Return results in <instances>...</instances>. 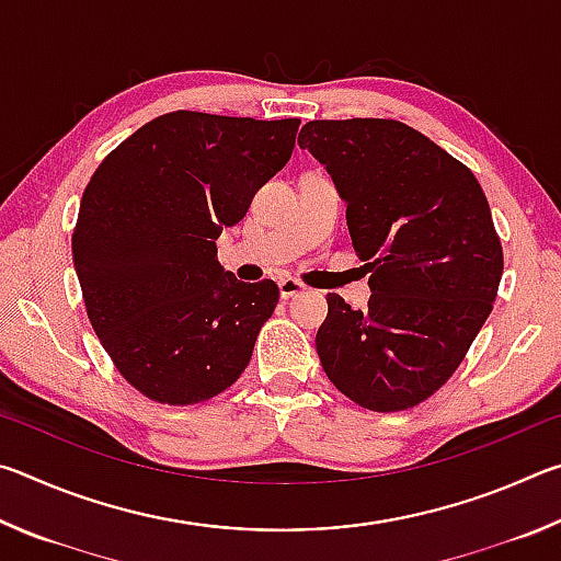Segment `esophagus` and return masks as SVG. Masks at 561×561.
Wrapping results in <instances>:
<instances>
[{"instance_id":"obj_1","label":"esophagus","mask_w":561,"mask_h":561,"mask_svg":"<svg viewBox=\"0 0 561 561\" xmlns=\"http://www.w3.org/2000/svg\"><path fill=\"white\" fill-rule=\"evenodd\" d=\"M301 291H304V284H301V282H297V279H282V282H279V294H282V299L299 297Z\"/></svg>"}]
</instances>
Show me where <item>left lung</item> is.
Masks as SVG:
<instances>
[{
  "instance_id": "left-lung-1",
  "label": "left lung",
  "mask_w": 561,
  "mask_h": 561,
  "mask_svg": "<svg viewBox=\"0 0 561 561\" xmlns=\"http://www.w3.org/2000/svg\"><path fill=\"white\" fill-rule=\"evenodd\" d=\"M299 148L344 197L374 291L364 311L329 294L321 366L368 411H405L448 381L492 311L505 262L488 197L468 165L401 121H309Z\"/></svg>"
}]
</instances>
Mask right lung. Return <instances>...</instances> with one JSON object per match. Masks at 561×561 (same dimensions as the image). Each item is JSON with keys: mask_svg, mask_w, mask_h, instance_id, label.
<instances>
[{"mask_svg": "<svg viewBox=\"0 0 561 561\" xmlns=\"http://www.w3.org/2000/svg\"><path fill=\"white\" fill-rule=\"evenodd\" d=\"M297 130L299 118L173 111L111 150L83 190L71 252L87 314L150 401H207L250 364L279 287L237 282L215 240L287 165Z\"/></svg>", "mask_w": 561, "mask_h": 561, "instance_id": "obj_1", "label": "right lung"}]
</instances>
